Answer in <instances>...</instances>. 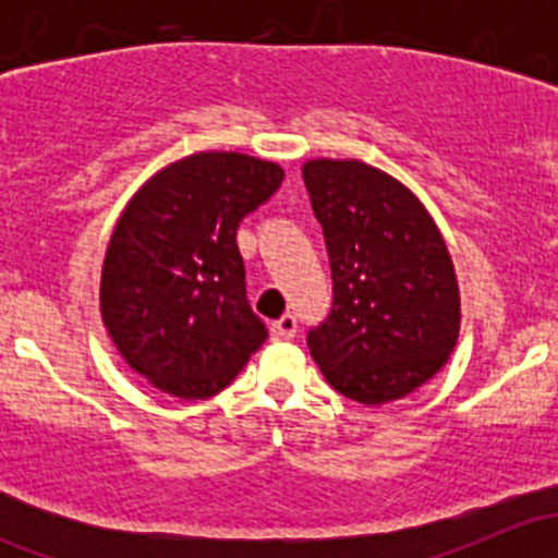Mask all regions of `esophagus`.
<instances>
[{
	"instance_id": "obj_1",
	"label": "esophagus",
	"mask_w": 558,
	"mask_h": 558,
	"mask_svg": "<svg viewBox=\"0 0 558 558\" xmlns=\"http://www.w3.org/2000/svg\"><path fill=\"white\" fill-rule=\"evenodd\" d=\"M272 340H278V342H283V340H291V337L296 335V318L291 313H286L283 318H278L272 324Z\"/></svg>"
}]
</instances>
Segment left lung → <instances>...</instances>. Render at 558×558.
<instances>
[{
	"label": "left lung",
	"mask_w": 558,
	"mask_h": 558,
	"mask_svg": "<svg viewBox=\"0 0 558 558\" xmlns=\"http://www.w3.org/2000/svg\"><path fill=\"white\" fill-rule=\"evenodd\" d=\"M324 227L335 302L307 331L326 384L362 404L402 399L435 378L459 340L451 253L424 202L359 159L302 167Z\"/></svg>",
	"instance_id": "1"
}]
</instances>
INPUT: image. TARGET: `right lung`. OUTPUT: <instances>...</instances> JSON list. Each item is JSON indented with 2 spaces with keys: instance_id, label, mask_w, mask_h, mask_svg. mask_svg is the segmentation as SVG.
<instances>
[{
  "instance_id": "add662e5",
  "label": "right lung",
  "mask_w": 558,
  "mask_h": 558,
  "mask_svg": "<svg viewBox=\"0 0 558 558\" xmlns=\"http://www.w3.org/2000/svg\"><path fill=\"white\" fill-rule=\"evenodd\" d=\"M280 183L275 161L202 150L145 180L123 207L99 307L123 362L159 391L213 397L267 340L245 300L238 227Z\"/></svg>"
}]
</instances>
